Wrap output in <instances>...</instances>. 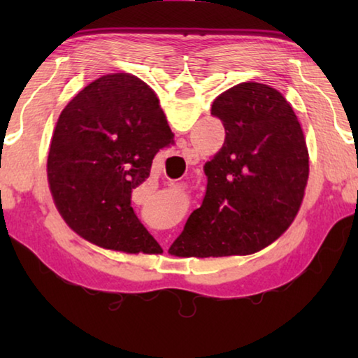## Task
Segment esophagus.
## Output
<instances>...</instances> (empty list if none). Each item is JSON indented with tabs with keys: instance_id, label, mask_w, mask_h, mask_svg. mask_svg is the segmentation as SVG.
Listing matches in <instances>:
<instances>
[{
	"instance_id": "34e87169",
	"label": "esophagus",
	"mask_w": 358,
	"mask_h": 358,
	"mask_svg": "<svg viewBox=\"0 0 358 358\" xmlns=\"http://www.w3.org/2000/svg\"><path fill=\"white\" fill-rule=\"evenodd\" d=\"M185 157H187V159H191V157H194V150H189V148H187V150H185Z\"/></svg>"
}]
</instances>
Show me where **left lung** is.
<instances>
[{
  "label": "left lung",
  "mask_w": 358,
  "mask_h": 358,
  "mask_svg": "<svg viewBox=\"0 0 358 358\" xmlns=\"http://www.w3.org/2000/svg\"><path fill=\"white\" fill-rule=\"evenodd\" d=\"M211 115L226 138L203 166L201 208L171 246L183 257L245 256L273 243L294 221L310 173L301 126L278 90L238 83L217 96Z\"/></svg>",
  "instance_id": "8db88e82"
}]
</instances>
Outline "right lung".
<instances>
[{
	"label": "right lung",
	"mask_w": 358,
	"mask_h": 358,
	"mask_svg": "<svg viewBox=\"0 0 358 358\" xmlns=\"http://www.w3.org/2000/svg\"><path fill=\"white\" fill-rule=\"evenodd\" d=\"M173 142L156 94L131 74L87 85L59 115L47 177L59 215L77 234L124 252L162 251L131 207L157 151Z\"/></svg>",
	"instance_id": "add662e5"
}]
</instances>
